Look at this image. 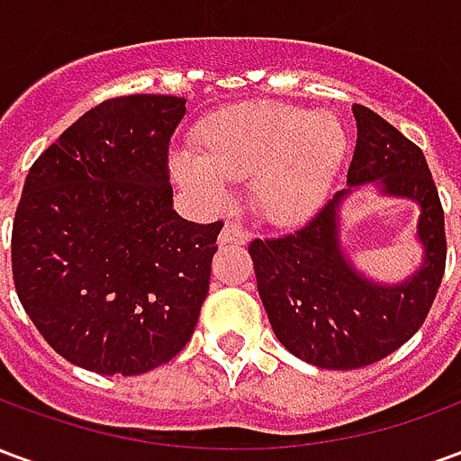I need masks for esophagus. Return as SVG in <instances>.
Instances as JSON below:
<instances>
[{"mask_svg":"<svg viewBox=\"0 0 461 461\" xmlns=\"http://www.w3.org/2000/svg\"><path fill=\"white\" fill-rule=\"evenodd\" d=\"M249 234L244 231L240 224H224V230L220 234V247H234V244H247Z\"/></svg>","mask_w":461,"mask_h":461,"instance_id":"esophagus-1","label":"esophagus"}]
</instances>
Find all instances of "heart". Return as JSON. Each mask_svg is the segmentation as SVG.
<instances>
[{
	"label": "heart",
	"instance_id": "heart-1",
	"mask_svg": "<svg viewBox=\"0 0 461 461\" xmlns=\"http://www.w3.org/2000/svg\"><path fill=\"white\" fill-rule=\"evenodd\" d=\"M194 150L170 158L172 177L207 204H224L227 182H251V200L274 224L309 220L329 197L348 138L336 115L286 104H244L210 115Z\"/></svg>",
	"mask_w": 461,
	"mask_h": 461
}]
</instances>
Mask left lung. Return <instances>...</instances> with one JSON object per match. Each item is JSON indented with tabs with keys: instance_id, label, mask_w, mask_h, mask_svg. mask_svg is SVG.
I'll list each match as a JSON object with an SVG mask.
<instances>
[{
	"instance_id": "1",
	"label": "left lung",
	"mask_w": 461,
	"mask_h": 461,
	"mask_svg": "<svg viewBox=\"0 0 461 461\" xmlns=\"http://www.w3.org/2000/svg\"><path fill=\"white\" fill-rule=\"evenodd\" d=\"M353 115L357 142L346 190L294 234L249 244L257 289L279 343L326 370L370 366L412 339L447 259L445 212L422 150L366 105H353ZM366 184L420 207L416 239L423 257L402 282L370 280L342 247V207Z\"/></svg>"
}]
</instances>
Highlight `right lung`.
Listing matches in <instances>:
<instances>
[{"instance_id":"1","label":"right lung","mask_w":461,"mask_h":461,"mask_svg":"<svg viewBox=\"0 0 461 461\" xmlns=\"http://www.w3.org/2000/svg\"><path fill=\"white\" fill-rule=\"evenodd\" d=\"M177 95L95 105L26 175L12 271L26 316L59 356L101 375H140L192 339L221 221L172 210L167 145Z\"/></svg>"}]
</instances>
